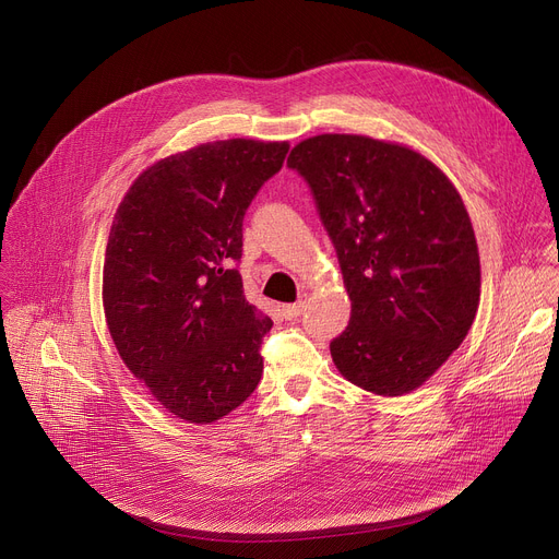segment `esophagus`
Here are the masks:
<instances>
[{
  "label": "esophagus",
  "mask_w": 559,
  "mask_h": 559,
  "mask_svg": "<svg viewBox=\"0 0 559 559\" xmlns=\"http://www.w3.org/2000/svg\"><path fill=\"white\" fill-rule=\"evenodd\" d=\"M306 304H308V294L301 292V294H299V301L289 304V306H283V308H281V314H283L285 319H296V317H299V314L306 310Z\"/></svg>",
  "instance_id": "1"
}]
</instances>
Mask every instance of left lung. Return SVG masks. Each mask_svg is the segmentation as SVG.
I'll use <instances>...</instances> for the list:
<instances>
[{
    "label": "left lung",
    "instance_id": "1",
    "mask_svg": "<svg viewBox=\"0 0 559 559\" xmlns=\"http://www.w3.org/2000/svg\"><path fill=\"white\" fill-rule=\"evenodd\" d=\"M287 166L310 183L353 308L330 344L334 366L382 397L416 391L463 344L480 301L456 186L414 147L366 134L304 139Z\"/></svg>",
    "mask_w": 559,
    "mask_h": 559
}]
</instances>
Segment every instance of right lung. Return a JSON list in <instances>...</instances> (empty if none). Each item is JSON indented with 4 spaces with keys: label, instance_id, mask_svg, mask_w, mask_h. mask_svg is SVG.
Here are the masks:
<instances>
[{
    "label": "right lung",
    "instance_id": "obj_1",
    "mask_svg": "<svg viewBox=\"0 0 559 559\" xmlns=\"http://www.w3.org/2000/svg\"><path fill=\"white\" fill-rule=\"evenodd\" d=\"M287 141H206L147 166L123 195L105 247L103 310L130 373L179 420L211 425L263 376L272 319L234 270L242 217L281 170Z\"/></svg>",
    "mask_w": 559,
    "mask_h": 559
}]
</instances>
